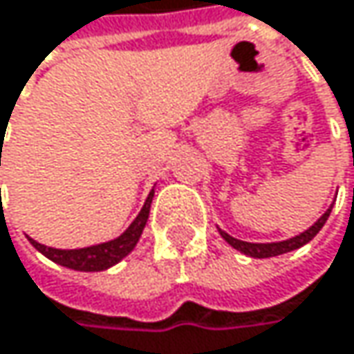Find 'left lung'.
I'll use <instances>...</instances> for the list:
<instances>
[{
	"instance_id": "left-lung-1",
	"label": "left lung",
	"mask_w": 354,
	"mask_h": 354,
	"mask_svg": "<svg viewBox=\"0 0 354 354\" xmlns=\"http://www.w3.org/2000/svg\"><path fill=\"white\" fill-rule=\"evenodd\" d=\"M330 213H332V205L326 209V213L319 217L312 227H308V230L301 232L299 236H293V238L283 240V242H266V244H262V242H244V240H238V238L230 236L227 232H223V230H219V227H217V230H219L221 238H223L230 246L236 248L238 252L246 254L250 258H272V256H281V254L293 252V250H297V248L306 246L308 242H312V240L318 236L319 230L324 227V223L328 221Z\"/></svg>"
}]
</instances>
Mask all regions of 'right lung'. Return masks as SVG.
<instances>
[{
	"instance_id": "1",
	"label": "right lung",
	"mask_w": 354,
	"mask_h": 354,
	"mask_svg": "<svg viewBox=\"0 0 354 354\" xmlns=\"http://www.w3.org/2000/svg\"><path fill=\"white\" fill-rule=\"evenodd\" d=\"M156 188V186H153ZM149 192V196L145 198L139 215L133 219V223L114 240H108L102 244H94V246L88 248H75V250H61V248H50L36 242L32 238H28V242L42 254L46 256L48 260H53L55 264H61L65 268H71V270H80V272H100V270H108L110 266L118 264L124 256H129L143 230H145V223L149 219V209H151V201H153V190Z\"/></svg>"
}]
</instances>
